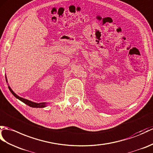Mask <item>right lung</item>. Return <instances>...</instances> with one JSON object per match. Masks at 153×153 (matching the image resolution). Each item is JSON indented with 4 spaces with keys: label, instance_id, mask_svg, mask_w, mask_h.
I'll return each mask as SVG.
<instances>
[{
    "label": "right lung",
    "instance_id": "1",
    "mask_svg": "<svg viewBox=\"0 0 153 153\" xmlns=\"http://www.w3.org/2000/svg\"><path fill=\"white\" fill-rule=\"evenodd\" d=\"M6 82L8 83V80H7V78H6ZM8 88L9 90L10 91V92H11L12 94L16 98L19 99V100H21V102H23V103H25V104L28 105V106H30V107L31 108H45L47 106V104L48 103L46 102H42V103H36V102H32V101H30L27 100V99H25V98H21L20 97H19L18 95H17L14 92L12 91V89L11 88H10V87L8 85Z\"/></svg>",
    "mask_w": 153,
    "mask_h": 153
}]
</instances>
